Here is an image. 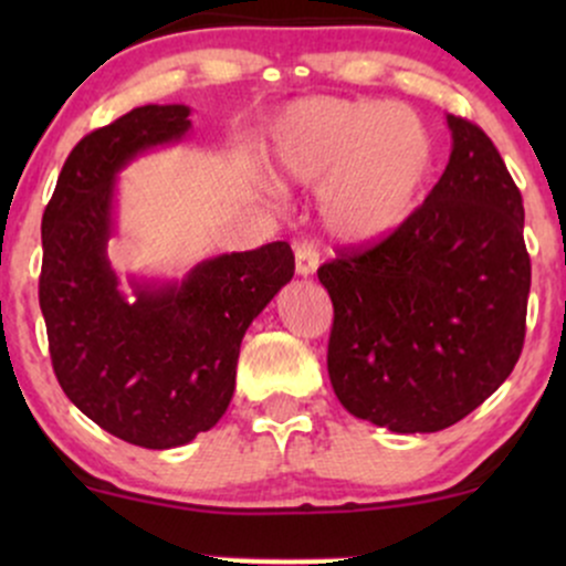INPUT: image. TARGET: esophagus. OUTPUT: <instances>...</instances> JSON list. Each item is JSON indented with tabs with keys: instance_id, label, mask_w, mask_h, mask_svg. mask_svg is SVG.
Returning a JSON list of instances; mask_svg holds the SVG:
<instances>
[{
	"instance_id": "esophagus-1",
	"label": "esophagus",
	"mask_w": 566,
	"mask_h": 566,
	"mask_svg": "<svg viewBox=\"0 0 566 566\" xmlns=\"http://www.w3.org/2000/svg\"><path fill=\"white\" fill-rule=\"evenodd\" d=\"M319 269V250L311 242H295V271L297 276H311Z\"/></svg>"
}]
</instances>
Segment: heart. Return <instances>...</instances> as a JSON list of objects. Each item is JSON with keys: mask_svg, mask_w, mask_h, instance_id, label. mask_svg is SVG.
<instances>
[{"mask_svg": "<svg viewBox=\"0 0 566 566\" xmlns=\"http://www.w3.org/2000/svg\"><path fill=\"white\" fill-rule=\"evenodd\" d=\"M274 159L292 184L322 186L319 212L335 239L369 244L418 210L437 143L423 116L399 103L316 97L284 116Z\"/></svg>", "mask_w": 566, "mask_h": 566, "instance_id": "b5f03b06", "label": "heart"}]
</instances>
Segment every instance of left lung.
Wrapping results in <instances>:
<instances>
[{
  "instance_id": "8db88e82",
  "label": "left lung",
  "mask_w": 566,
  "mask_h": 566,
  "mask_svg": "<svg viewBox=\"0 0 566 566\" xmlns=\"http://www.w3.org/2000/svg\"><path fill=\"white\" fill-rule=\"evenodd\" d=\"M447 125L450 161L412 218L319 269L337 399L394 433L463 420L509 378L527 333L522 193L482 127L452 114Z\"/></svg>"
}]
</instances>
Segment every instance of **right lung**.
<instances>
[{"label":"right lung","instance_id":"right-lung-1","mask_svg":"<svg viewBox=\"0 0 566 566\" xmlns=\"http://www.w3.org/2000/svg\"><path fill=\"white\" fill-rule=\"evenodd\" d=\"M188 106H140L76 143L42 216L39 305L63 394L103 431L170 450L210 431L237 386L252 319L295 274L287 242L199 263L184 282L119 290L106 247L116 172L180 140Z\"/></svg>","mask_w":566,"mask_h":566}]
</instances>
